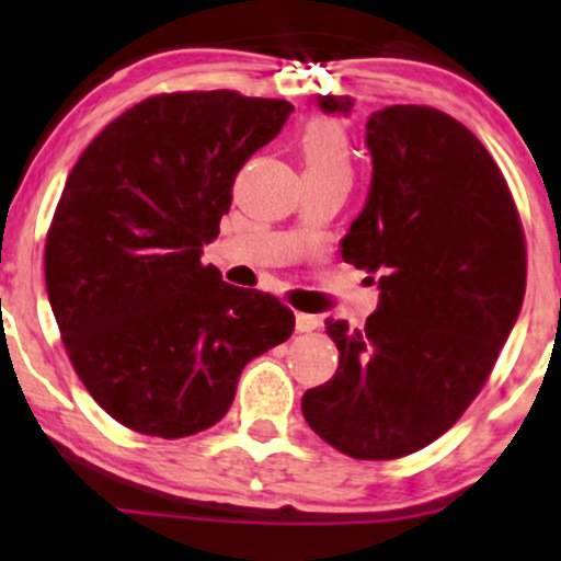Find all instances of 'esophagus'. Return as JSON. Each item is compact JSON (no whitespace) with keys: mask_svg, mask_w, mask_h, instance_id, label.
<instances>
[{"mask_svg":"<svg viewBox=\"0 0 561 561\" xmlns=\"http://www.w3.org/2000/svg\"><path fill=\"white\" fill-rule=\"evenodd\" d=\"M320 328V317L307 314V312H296V330L299 333H312V330Z\"/></svg>","mask_w":561,"mask_h":561,"instance_id":"esophagus-1","label":"esophagus"}]
</instances>
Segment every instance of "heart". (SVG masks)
<instances>
[{"instance_id": "heart-1", "label": "heart", "mask_w": 561, "mask_h": 561, "mask_svg": "<svg viewBox=\"0 0 561 561\" xmlns=\"http://www.w3.org/2000/svg\"><path fill=\"white\" fill-rule=\"evenodd\" d=\"M301 158L307 176H335L351 182V174H354L348 135L333 119H314L304 129Z\"/></svg>"}]
</instances>
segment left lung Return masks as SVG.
<instances>
[{"label":"left lung","instance_id":"8db88e82","mask_svg":"<svg viewBox=\"0 0 561 561\" xmlns=\"http://www.w3.org/2000/svg\"><path fill=\"white\" fill-rule=\"evenodd\" d=\"M322 112L354 99L320 95ZM371 186L341 241L379 275L362 330L328 320L335 377L304 392L320 437L356 460L432 445L492 375L525 296V233L500 165L479 137L432 106H387L366 122Z\"/></svg>","mask_w":561,"mask_h":561}]
</instances>
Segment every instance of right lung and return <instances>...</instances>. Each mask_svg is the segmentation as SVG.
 Wrapping results in <instances>:
<instances>
[{
	"mask_svg": "<svg viewBox=\"0 0 561 561\" xmlns=\"http://www.w3.org/2000/svg\"><path fill=\"white\" fill-rule=\"evenodd\" d=\"M291 112L237 90L150 95L69 171L46 233V291L80 382L122 426L205 432L241 369L291 337L286 304L199 262L239 169Z\"/></svg>",
	"mask_w": 561,
	"mask_h": 561,
	"instance_id": "obj_1",
	"label": "right lung"
}]
</instances>
